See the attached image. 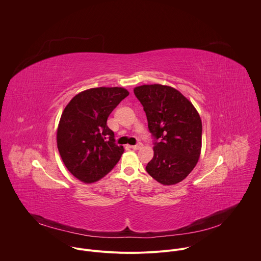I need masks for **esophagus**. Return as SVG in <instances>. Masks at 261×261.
Masks as SVG:
<instances>
[{"label":"esophagus","instance_id":"obj_1","mask_svg":"<svg viewBox=\"0 0 261 261\" xmlns=\"http://www.w3.org/2000/svg\"><path fill=\"white\" fill-rule=\"evenodd\" d=\"M142 147H143V145H142L141 143H139V144H137V145H135V146H130V148L134 149V150H139V149H141Z\"/></svg>","mask_w":261,"mask_h":261}]
</instances>
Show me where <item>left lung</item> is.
<instances>
[{"mask_svg": "<svg viewBox=\"0 0 261 261\" xmlns=\"http://www.w3.org/2000/svg\"><path fill=\"white\" fill-rule=\"evenodd\" d=\"M154 138V157L146 171L164 185L182 181L195 167L201 150V120L179 91L160 84L134 89Z\"/></svg>", "mask_w": 261, "mask_h": 261, "instance_id": "1", "label": "left lung"}]
</instances>
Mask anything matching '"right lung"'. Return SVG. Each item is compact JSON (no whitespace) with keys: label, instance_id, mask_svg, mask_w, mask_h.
<instances>
[{"label":"right lung","instance_id":"add662e5","mask_svg":"<svg viewBox=\"0 0 261 261\" xmlns=\"http://www.w3.org/2000/svg\"><path fill=\"white\" fill-rule=\"evenodd\" d=\"M126 96L123 88H92L77 94L66 106L57 134L58 149L65 166L79 180L92 183L101 179L123 154L107 118Z\"/></svg>","mask_w":261,"mask_h":261}]
</instances>
